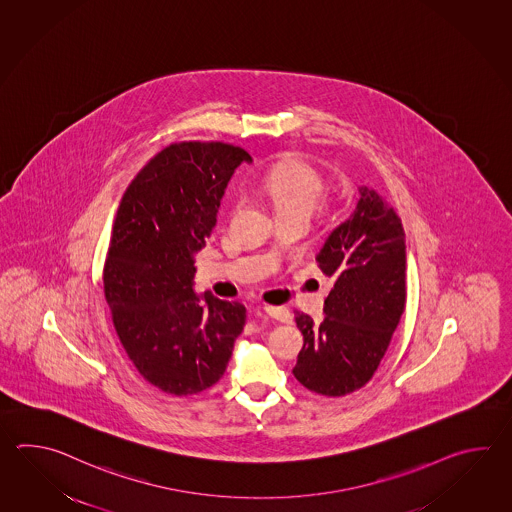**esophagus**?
<instances>
[{
    "mask_svg": "<svg viewBox=\"0 0 512 512\" xmlns=\"http://www.w3.org/2000/svg\"><path fill=\"white\" fill-rule=\"evenodd\" d=\"M261 311L265 313V315L271 316L274 320H278V322H283V324H291L293 322V313L287 309V307H274V305H263L261 307Z\"/></svg>",
    "mask_w": 512,
    "mask_h": 512,
    "instance_id": "1",
    "label": "esophagus"
}]
</instances>
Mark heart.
I'll use <instances>...</instances> for the list:
<instances>
[{
  "mask_svg": "<svg viewBox=\"0 0 512 512\" xmlns=\"http://www.w3.org/2000/svg\"><path fill=\"white\" fill-rule=\"evenodd\" d=\"M252 186L271 199L276 214L311 218L324 194V177L302 157H287L271 164Z\"/></svg>",
  "mask_w": 512,
  "mask_h": 512,
  "instance_id": "b5f03b06",
  "label": "heart"
}]
</instances>
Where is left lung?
<instances>
[{
  "label": "left lung",
  "instance_id": "left-lung-1",
  "mask_svg": "<svg viewBox=\"0 0 512 512\" xmlns=\"http://www.w3.org/2000/svg\"><path fill=\"white\" fill-rule=\"evenodd\" d=\"M353 214L316 254L333 280L326 318L296 311L304 335L293 375L311 392L342 397L360 390L379 368L406 304V243L401 218L375 190L360 186Z\"/></svg>",
  "mask_w": 512,
  "mask_h": 512
}]
</instances>
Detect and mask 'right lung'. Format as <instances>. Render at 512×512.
Here are the masks:
<instances>
[{"instance_id": "add662e5", "label": "right lung", "mask_w": 512, "mask_h": 512, "mask_svg": "<svg viewBox=\"0 0 512 512\" xmlns=\"http://www.w3.org/2000/svg\"><path fill=\"white\" fill-rule=\"evenodd\" d=\"M251 155L225 142H175L120 199L104 294L120 344L144 381L177 397L223 377L245 326L240 302L194 291V254L216 227L234 170Z\"/></svg>"}]
</instances>
